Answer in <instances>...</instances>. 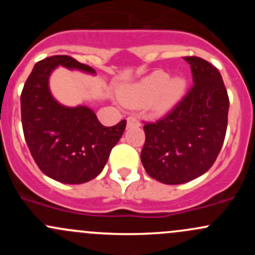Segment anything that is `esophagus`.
<instances>
[{"mask_svg": "<svg viewBox=\"0 0 255 255\" xmlns=\"http://www.w3.org/2000/svg\"><path fill=\"white\" fill-rule=\"evenodd\" d=\"M139 125H140L139 121H138L135 117H132V116H130V117L127 118V127L128 128H129V127H137V126H139Z\"/></svg>", "mask_w": 255, "mask_h": 255, "instance_id": "1", "label": "esophagus"}]
</instances>
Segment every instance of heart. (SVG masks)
Returning <instances> with one entry per match:
<instances>
[{
  "mask_svg": "<svg viewBox=\"0 0 255 255\" xmlns=\"http://www.w3.org/2000/svg\"><path fill=\"white\" fill-rule=\"evenodd\" d=\"M185 89L186 81L184 78L175 76L170 79L168 74L159 70L122 90L121 100L128 106L140 107L149 105L155 111L164 112L181 99Z\"/></svg>",
  "mask_w": 255,
  "mask_h": 255,
  "instance_id": "obj_1",
  "label": "heart"
}]
</instances>
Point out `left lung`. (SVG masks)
I'll list each match as a JSON object with an SVG mask.
<instances>
[{
	"mask_svg": "<svg viewBox=\"0 0 255 255\" xmlns=\"http://www.w3.org/2000/svg\"><path fill=\"white\" fill-rule=\"evenodd\" d=\"M194 85L171 111L144 125L140 159L149 176L177 185L205 174L227 130L230 99L220 71L199 56H185Z\"/></svg>",
	"mask_w": 255,
	"mask_h": 255,
	"instance_id": "left-lung-1",
	"label": "left lung"
}]
</instances>
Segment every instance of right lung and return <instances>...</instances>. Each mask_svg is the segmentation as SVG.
<instances>
[{"label":"right lung","instance_id":"obj_1","mask_svg":"<svg viewBox=\"0 0 255 255\" xmlns=\"http://www.w3.org/2000/svg\"><path fill=\"white\" fill-rule=\"evenodd\" d=\"M59 65L95 74L91 66L68 55L38 61L20 95L23 133L45 175L64 184H84L101 173L127 122L105 127L89 107H66L55 101L49 90V76Z\"/></svg>","mask_w":255,"mask_h":255}]
</instances>
